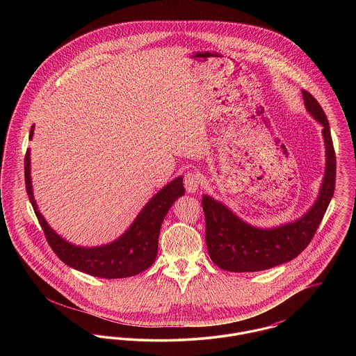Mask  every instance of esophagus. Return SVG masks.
I'll use <instances>...</instances> for the list:
<instances>
[{"label":"esophagus","mask_w":356,"mask_h":356,"mask_svg":"<svg viewBox=\"0 0 356 356\" xmlns=\"http://www.w3.org/2000/svg\"><path fill=\"white\" fill-rule=\"evenodd\" d=\"M199 184H200L199 173L191 170V172L184 175V186H186V192H189V193L196 192L197 188H199Z\"/></svg>","instance_id":"1"}]
</instances>
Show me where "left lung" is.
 <instances>
[{
	"mask_svg": "<svg viewBox=\"0 0 356 356\" xmlns=\"http://www.w3.org/2000/svg\"><path fill=\"white\" fill-rule=\"evenodd\" d=\"M302 93L305 109L323 127L325 172L319 196L298 220L273 228H257L237 218L224 204L204 195L202 204L208 254L224 271H264L295 259L312 240L334 196L337 159L330 124L316 99L307 90Z\"/></svg>",
	"mask_w": 356,
	"mask_h": 356,
	"instance_id": "1",
	"label": "left lung"
}]
</instances>
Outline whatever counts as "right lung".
Instances as JSON below:
<instances>
[{
    "instance_id": "right-lung-1",
    "label": "right lung",
    "mask_w": 356,
    "mask_h": 356,
    "mask_svg": "<svg viewBox=\"0 0 356 356\" xmlns=\"http://www.w3.org/2000/svg\"><path fill=\"white\" fill-rule=\"evenodd\" d=\"M34 125L29 138L33 137ZM25 186L34 213L38 219L53 252L67 266L88 275L104 279H120L135 276L153 264L159 248V234L161 222L172 204L184 195L183 176L176 177L160 189L145 204L131 227L115 241L100 247H79L57 235L34 202L31 179V151L25 154Z\"/></svg>"
}]
</instances>
